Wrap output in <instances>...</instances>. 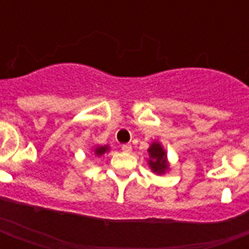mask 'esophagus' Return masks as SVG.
I'll list each match as a JSON object with an SVG mask.
<instances>
[{"label": "esophagus", "instance_id": "34e87169", "mask_svg": "<svg viewBox=\"0 0 249 249\" xmlns=\"http://www.w3.org/2000/svg\"><path fill=\"white\" fill-rule=\"evenodd\" d=\"M121 150H123V151L124 152H132V144H123V146H121Z\"/></svg>", "mask_w": 249, "mask_h": 249}]
</instances>
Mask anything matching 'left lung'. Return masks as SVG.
I'll return each instance as SVG.
<instances>
[{"label": "left lung", "mask_w": 249, "mask_h": 249, "mask_svg": "<svg viewBox=\"0 0 249 249\" xmlns=\"http://www.w3.org/2000/svg\"><path fill=\"white\" fill-rule=\"evenodd\" d=\"M147 164L155 174H164L169 170V161L166 158V151L160 142L154 141L148 147Z\"/></svg>", "instance_id": "1"}]
</instances>
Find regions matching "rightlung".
<instances>
[{"label":"right lung","instance_id":"add662e5","mask_svg":"<svg viewBox=\"0 0 249 249\" xmlns=\"http://www.w3.org/2000/svg\"><path fill=\"white\" fill-rule=\"evenodd\" d=\"M107 151H109L108 144H105V146H97V147L93 148V154L95 156H102L103 154H106Z\"/></svg>","mask_w":249,"mask_h":249}]
</instances>
